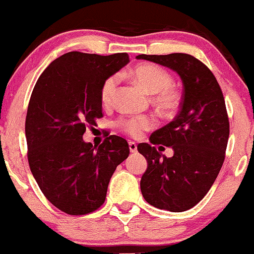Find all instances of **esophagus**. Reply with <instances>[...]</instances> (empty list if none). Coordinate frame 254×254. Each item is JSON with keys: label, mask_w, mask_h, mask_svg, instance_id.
<instances>
[{"label": "esophagus", "mask_w": 254, "mask_h": 254, "mask_svg": "<svg viewBox=\"0 0 254 254\" xmlns=\"http://www.w3.org/2000/svg\"><path fill=\"white\" fill-rule=\"evenodd\" d=\"M129 148H130V152H131V153H136V152H137V144H136L135 142L130 141L129 142Z\"/></svg>", "instance_id": "obj_1"}]
</instances>
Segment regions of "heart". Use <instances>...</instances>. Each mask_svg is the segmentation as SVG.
<instances>
[{
  "mask_svg": "<svg viewBox=\"0 0 254 254\" xmlns=\"http://www.w3.org/2000/svg\"><path fill=\"white\" fill-rule=\"evenodd\" d=\"M130 76L144 91L153 95V102L160 110L165 112H172L180 106L181 95L176 88L172 86L171 73L161 66L154 64H141L130 72ZM118 85V78L111 76L106 78L102 83L100 97L104 105H110L112 101L114 91ZM119 129L131 137H140L144 131L154 127V118L149 116H127L122 117L117 122Z\"/></svg>",
  "mask_w": 254,
  "mask_h": 254,
  "instance_id": "obj_1",
  "label": "heart"
}]
</instances>
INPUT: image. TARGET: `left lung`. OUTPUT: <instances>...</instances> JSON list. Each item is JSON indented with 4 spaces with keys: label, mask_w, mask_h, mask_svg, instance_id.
<instances>
[{
    "label": "left lung",
    "mask_w": 254,
    "mask_h": 254,
    "mask_svg": "<svg viewBox=\"0 0 254 254\" xmlns=\"http://www.w3.org/2000/svg\"><path fill=\"white\" fill-rule=\"evenodd\" d=\"M180 74L183 96L180 112L165 127L150 135V143H140L147 159L141 191L148 204L160 210L183 212L207 194L219 174L229 138V119L222 89L207 66L183 53L137 55ZM157 144L171 146L168 158Z\"/></svg>",
    "instance_id": "1"
}]
</instances>
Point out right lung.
<instances>
[{
  "label": "right lung",
  "instance_id": "right-lung-1",
  "mask_svg": "<svg viewBox=\"0 0 254 254\" xmlns=\"http://www.w3.org/2000/svg\"><path fill=\"white\" fill-rule=\"evenodd\" d=\"M127 63V53L69 52L33 88L25 121L27 160L42 193L63 212L79 216L101 207L113 172L129 157L121 136L111 135L99 147L83 141L86 127L102 118V83Z\"/></svg>",
  "mask_w": 254,
  "mask_h": 254
}]
</instances>
